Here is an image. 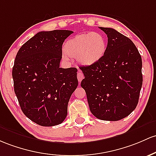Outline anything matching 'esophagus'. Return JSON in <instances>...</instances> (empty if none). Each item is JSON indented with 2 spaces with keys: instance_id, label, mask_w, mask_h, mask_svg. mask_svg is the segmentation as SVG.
<instances>
[{
  "instance_id": "obj_1",
  "label": "esophagus",
  "mask_w": 156,
  "mask_h": 156,
  "mask_svg": "<svg viewBox=\"0 0 156 156\" xmlns=\"http://www.w3.org/2000/svg\"><path fill=\"white\" fill-rule=\"evenodd\" d=\"M78 81L79 82H81V81H82V79H83V73H81V70H78Z\"/></svg>"
}]
</instances>
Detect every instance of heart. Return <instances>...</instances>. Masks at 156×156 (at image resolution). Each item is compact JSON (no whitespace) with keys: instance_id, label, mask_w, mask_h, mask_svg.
<instances>
[{"instance_id":"1","label":"heart","mask_w":156,"mask_h":156,"mask_svg":"<svg viewBox=\"0 0 156 156\" xmlns=\"http://www.w3.org/2000/svg\"><path fill=\"white\" fill-rule=\"evenodd\" d=\"M64 59L69 56L77 58L78 62L84 66H91L104 57L107 50V41L99 32H83L69 38L64 44Z\"/></svg>"}]
</instances>
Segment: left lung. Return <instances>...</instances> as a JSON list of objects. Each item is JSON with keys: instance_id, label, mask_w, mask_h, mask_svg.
Segmentation results:
<instances>
[{"instance_id": "left-lung-1", "label": "left lung", "mask_w": 156, "mask_h": 156, "mask_svg": "<svg viewBox=\"0 0 156 156\" xmlns=\"http://www.w3.org/2000/svg\"><path fill=\"white\" fill-rule=\"evenodd\" d=\"M107 35L104 57L81 66V86L91 112L104 121H119L136 108L142 87L141 56L129 38L112 28L99 27Z\"/></svg>"}]
</instances>
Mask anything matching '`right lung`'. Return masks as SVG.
<instances>
[{
	"label": "right lung",
	"mask_w": 156,
	"mask_h": 156,
	"mask_svg": "<svg viewBox=\"0 0 156 156\" xmlns=\"http://www.w3.org/2000/svg\"><path fill=\"white\" fill-rule=\"evenodd\" d=\"M73 31L39 32L20 48L12 68L14 90L21 110L43 126L61 124L78 84L75 67L60 68L62 45Z\"/></svg>",
	"instance_id": "1"
}]
</instances>
